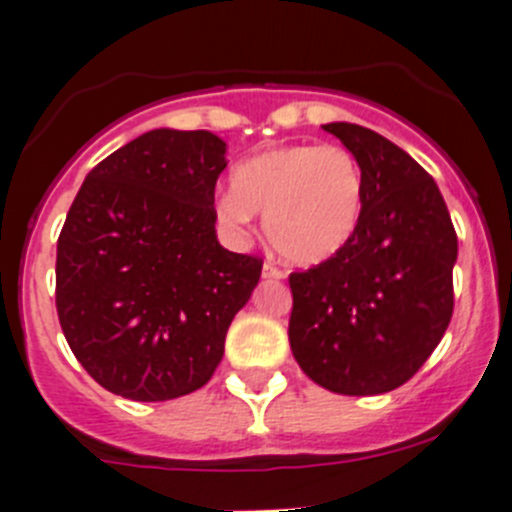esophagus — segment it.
I'll use <instances>...</instances> for the list:
<instances>
[{"label": "esophagus", "instance_id": "esophagus-1", "mask_svg": "<svg viewBox=\"0 0 512 512\" xmlns=\"http://www.w3.org/2000/svg\"><path fill=\"white\" fill-rule=\"evenodd\" d=\"M262 277H265V280H285V272H282L280 267L265 262V265H262Z\"/></svg>", "mask_w": 512, "mask_h": 512}]
</instances>
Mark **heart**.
I'll use <instances>...</instances> for the list:
<instances>
[{
	"label": "heart",
	"mask_w": 512,
	"mask_h": 512,
	"mask_svg": "<svg viewBox=\"0 0 512 512\" xmlns=\"http://www.w3.org/2000/svg\"><path fill=\"white\" fill-rule=\"evenodd\" d=\"M365 180L352 152L337 145H285L245 157L230 192L217 197V222L230 235L250 232L265 215L272 250L292 265H320L355 237Z\"/></svg>",
	"instance_id": "b5f03b06"
}]
</instances>
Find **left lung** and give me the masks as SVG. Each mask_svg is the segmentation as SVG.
<instances>
[{
  "label": "left lung",
  "instance_id": "1",
  "mask_svg": "<svg viewBox=\"0 0 512 512\" xmlns=\"http://www.w3.org/2000/svg\"><path fill=\"white\" fill-rule=\"evenodd\" d=\"M322 130L360 165L365 205L345 250L290 275L292 355L330 393H390L448 330L458 237L438 185L408 152L360 124Z\"/></svg>",
  "mask_w": 512,
  "mask_h": 512
}]
</instances>
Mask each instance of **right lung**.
I'll use <instances>...</instances> for the list:
<instances>
[{"label": "right lung", "mask_w": 512, "mask_h": 512, "mask_svg": "<svg viewBox=\"0 0 512 512\" xmlns=\"http://www.w3.org/2000/svg\"><path fill=\"white\" fill-rule=\"evenodd\" d=\"M227 145L207 130H152L99 162L57 242V315L109 393L157 403L195 393L225 355L262 260L217 242Z\"/></svg>", "instance_id": "add662e5"}]
</instances>
